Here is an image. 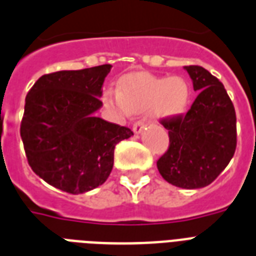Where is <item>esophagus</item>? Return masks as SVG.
<instances>
[{
	"label": "esophagus",
	"mask_w": 256,
	"mask_h": 256,
	"mask_svg": "<svg viewBox=\"0 0 256 256\" xmlns=\"http://www.w3.org/2000/svg\"><path fill=\"white\" fill-rule=\"evenodd\" d=\"M143 128H144V121H142V120H139V121L132 124V130H134L135 134H140L143 132Z\"/></svg>",
	"instance_id": "obj_1"
}]
</instances>
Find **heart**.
<instances>
[{
	"mask_svg": "<svg viewBox=\"0 0 256 256\" xmlns=\"http://www.w3.org/2000/svg\"><path fill=\"white\" fill-rule=\"evenodd\" d=\"M102 100L108 108L124 116L152 110L156 118L168 120L186 113L190 101V86L186 78L178 76L134 74L122 78L120 90L106 89Z\"/></svg>",
	"mask_w": 256,
	"mask_h": 256,
	"instance_id": "heart-1",
	"label": "heart"
}]
</instances>
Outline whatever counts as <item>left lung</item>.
<instances>
[{
  "instance_id": "obj_1",
  "label": "left lung",
  "mask_w": 256,
  "mask_h": 256,
  "mask_svg": "<svg viewBox=\"0 0 256 256\" xmlns=\"http://www.w3.org/2000/svg\"><path fill=\"white\" fill-rule=\"evenodd\" d=\"M184 70L198 96L184 117L162 120L170 147L156 166L172 186L197 189L214 182L234 156L236 117L221 81L200 66Z\"/></svg>"
}]
</instances>
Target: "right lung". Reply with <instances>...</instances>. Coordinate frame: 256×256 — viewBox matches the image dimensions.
Segmentation results:
<instances>
[{"label":"right lung","mask_w":256,"mask_h":256,"mask_svg":"<svg viewBox=\"0 0 256 256\" xmlns=\"http://www.w3.org/2000/svg\"><path fill=\"white\" fill-rule=\"evenodd\" d=\"M110 64L43 74L26 96L20 138L31 170L50 186L78 194L102 186L128 128L96 117Z\"/></svg>","instance_id":"right-lung-1"}]
</instances>
